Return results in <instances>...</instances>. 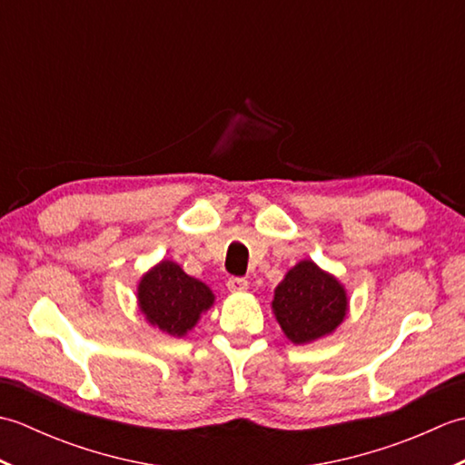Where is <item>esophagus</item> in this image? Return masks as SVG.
<instances>
[{
    "label": "esophagus",
    "instance_id": "obj_1",
    "mask_svg": "<svg viewBox=\"0 0 465 465\" xmlns=\"http://www.w3.org/2000/svg\"><path fill=\"white\" fill-rule=\"evenodd\" d=\"M225 285L232 293H242V292L248 290V280H245V278H230Z\"/></svg>",
    "mask_w": 465,
    "mask_h": 465
}]
</instances>
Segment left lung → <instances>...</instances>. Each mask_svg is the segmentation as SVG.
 <instances>
[{
    "mask_svg": "<svg viewBox=\"0 0 465 465\" xmlns=\"http://www.w3.org/2000/svg\"><path fill=\"white\" fill-rule=\"evenodd\" d=\"M272 305L283 333L293 343H308L338 328L348 298L338 280L303 260L275 288Z\"/></svg>",
    "mask_w": 465,
    "mask_h": 465,
    "instance_id": "1",
    "label": "left lung"
}]
</instances>
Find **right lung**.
Listing matches in <instances>:
<instances>
[{
	"mask_svg": "<svg viewBox=\"0 0 465 465\" xmlns=\"http://www.w3.org/2000/svg\"><path fill=\"white\" fill-rule=\"evenodd\" d=\"M137 298L150 323L177 338L190 331L202 312L213 303L210 288L173 262H162L145 273Z\"/></svg>",
	"mask_w": 465,
	"mask_h": 465,
	"instance_id": "obj_1",
	"label": "right lung"
}]
</instances>
